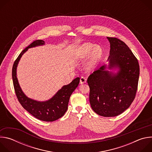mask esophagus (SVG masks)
<instances>
[{"instance_id":"34e87169","label":"esophagus","mask_w":152,"mask_h":152,"mask_svg":"<svg viewBox=\"0 0 152 152\" xmlns=\"http://www.w3.org/2000/svg\"><path fill=\"white\" fill-rule=\"evenodd\" d=\"M86 79L84 77H81L80 79V84H83L85 83H86Z\"/></svg>"}]
</instances>
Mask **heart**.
Segmentation results:
<instances>
[{"label": "heart", "mask_w": 152, "mask_h": 152, "mask_svg": "<svg viewBox=\"0 0 152 152\" xmlns=\"http://www.w3.org/2000/svg\"><path fill=\"white\" fill-rule=\"evenodd\" d=\"M90 55V59L86 64V69L90 71L96 68L102 55V50L100 46H95L90 42H85L76 50L73 58L76 61H82Z\"/></svg>", "instance_id": "1"}]
</instances>
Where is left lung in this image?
Here are the masks:
<instances>
[{
	"instance_id": "obj_1",
	"label": "left lung",
	"mask_w": 152,
	"mask_h": 152,
	"mask_svg": "<svg viewBox=\"0 0 152 152\" xmlns=\"http://www.w3.org/2000/svg\"><path fill=\"white\" fill-rule=\"evenodd\" d=\"M107 38L110 42L109 64L90 75L87 82L93 110L99 115L110 117L123 113L134 101L140 66L137 59L123 41L114 37ZM115 69L118 70L116 72H113Z\"/></svg>"
}]
</instances>
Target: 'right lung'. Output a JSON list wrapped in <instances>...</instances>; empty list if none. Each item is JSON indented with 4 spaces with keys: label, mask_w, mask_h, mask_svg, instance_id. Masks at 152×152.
<instances>
[{
    "label": "right lung",
    "mask_w": 152,
    "mask_h": 152,
    "mask_svg": "<svg viewBox=\"0 0 152 152\" xmlns=\"http://www.w3.org/2000/svg\"><path fill=\"white\" fill-rule=\"evenodd\" d=\"M45 42L41 39L34 41L20 53L14 63L12 77L15 94L20 103L24 109L39 120L53 121L62 117L67 111L70 96L77 87L80 78L76 77L69 84L64 85L49 100L40 102L30 99L25 94L20 88L17 77V67L22 55L28 49L45 45Z\"/></svg>",
    "instance_id": "right-lung-1"
}]
</instances>
